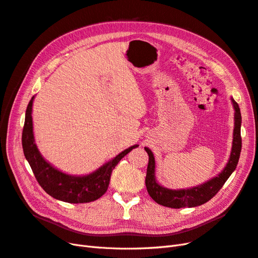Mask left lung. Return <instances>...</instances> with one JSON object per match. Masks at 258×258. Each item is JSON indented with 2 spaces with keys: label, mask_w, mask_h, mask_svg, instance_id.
<instances>
[{
  "label": "left lung",
  "mask_w": 258,
  "mask_h": 258,
  "mask_svg": "<svg viewBox=\"0 0 258 258\" xmlns=\"http://www.w3.org/2000/svg\"><path fill=\"white\" fill-rule=\"evenodd\" d=\"M231 103L235 110V127H233L232 134V145L229 159L226 163L225 168L222 170V172L218 173L216 176L212 177L209 181L205 182L201 185L194 186L191 188H179V189H171L167 187L160 185L157 179H156L155 169V157L153 152L148 147H144V150L148 154V165L145 177V185L150 196L157 202L158 205L163 207L179 209V208H194L206 204L210 199H212L215 195L218 192L225 182L227 181L233 171L236 170L241 146V113L240 107L235 100L231 98Z\"/></svg>",
  "instance_id": "obj_1"
}]
</instances>
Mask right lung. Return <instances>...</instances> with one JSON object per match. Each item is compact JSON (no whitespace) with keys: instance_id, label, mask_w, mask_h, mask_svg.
I'll return each mask as SVG.
<instances>
[{"instance_id":"1","label":"right lung","mask_w":258,"mask_h":258,"mask_svg":"<svg viewBox=\"0 0 258 258\" xmlns=\"http://www.w3.org/2000/svg\"><path fill=\"white\" fill-rule=\"evenodd\" d=\"M34 98L32 97L30 100L26 111L25 127L22 130V148L38 184L52 198L69 204H87L102 197L110 184L113 169L124 156L139 145L128 147L89 174L72 175L62 172L43 157L36 146L32 120Z\"/></svg>"}]
</instances>
